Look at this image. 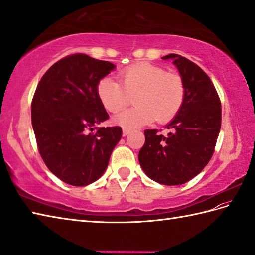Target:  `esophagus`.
I'll return each mask as SVG.
<instances>
[{
	"label": "esophagus",
	"instance_id": "esophagus-1",
	"mask_svg": "<svg viewBox=\"0 0 255 255\" xmlns=\"http://www.w3.org/2000/svg\"><path fill=\"white\" fill-rule=\"evenodd\" d=\"M130 132H131V130L129 128H123V135H128Z\"/></svg>",
	"mask_w": 255,
	"mask_h": 255
}]
</instances>
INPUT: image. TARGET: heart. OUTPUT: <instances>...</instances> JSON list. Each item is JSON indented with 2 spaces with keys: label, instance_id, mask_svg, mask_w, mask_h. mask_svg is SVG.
Here are the masks:
<instances>
[{
  "label": "heart",
  "instance_id": "heart-1",
  "mask_svg": "<svg viewBox=\"0 0 255 255\" xmlns=\"http://www.w3.org/2000/svg\"><path fill=\"white\" fill-rule=\"evenodd\" d=\"M121 83L111 77L98 82L97 94L103 108L117 113L134 97V108L123 111L114 117L118 125L140 127L155 120L167 123L180 111L185 101L186 86L182 77L158 65L141 62L122 69Z\"/></svg>",
  "mask_w": 255,
  "mask_h": 255
}]
</instances>
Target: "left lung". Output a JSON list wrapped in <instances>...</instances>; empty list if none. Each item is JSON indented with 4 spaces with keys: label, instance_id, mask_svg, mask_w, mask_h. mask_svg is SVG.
<instances>
[{
    "label": "left lung",
    "instance_id": "left-lung-1",
    "mask_svg": "<svg viewBox=\"0 0 255 255\" xmlns=\"http://www.w3.org/2000/svg\"><path fill=\"white\" fill-rule=\"evenodd\" d=\"M185 81L180 111L166 126L167 137L156 129L144 131L139 162L152 180L177 186L191 180L208 165L214 153L222 124L221 100L210 77L188 58L169 54Z\"/></svg>",
    "mask_w": 255,
    "mask_h": 255
}]
</instances>
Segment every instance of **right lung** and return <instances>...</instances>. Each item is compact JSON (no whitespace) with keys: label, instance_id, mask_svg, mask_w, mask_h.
<instances>
[{"label":"right lung","instance_id":"obj_1","mask_svg":"<svg viewBox=\"0 0 255 255\" xmlns=\"http://www.w3.org/2000/svg\"><path fill=\"white\" fill-rule=\"evenodd\" d=\"M114 68L77 53L53 64L35 89L31 123L39 153L46 167L68 185L98 180L122 138L121 127H96L109 118L98 98V82Z\"/></svg>","mask_w":255,"mask_h":255}]
</instances>
